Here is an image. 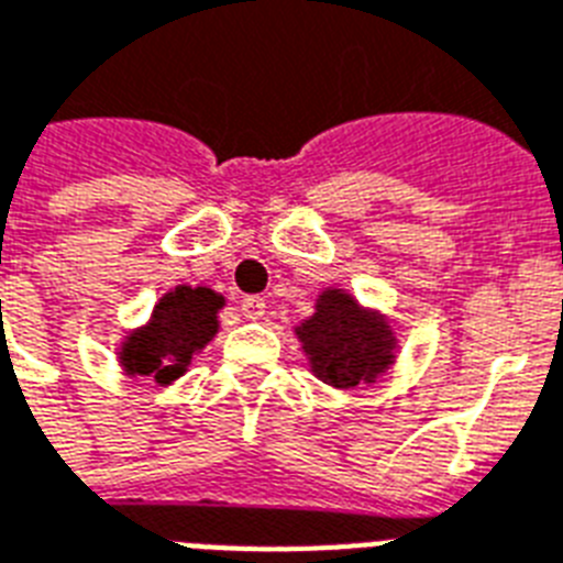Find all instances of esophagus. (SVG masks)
Segmentation results:
<instances>
[{
	"label": "esophagus",
	"mask_w": 563,
	"mask_h": 563,
	"mask_svg": "<svg viewBox=\"0 0 563 563\" xmlns=\"http://www.w3.org/2000/svg\"><path fill=\"white\" fill-rule=\"evenodd\" d=\"M264 308H267V299L264 296H246L244 302H241V313L246 319H261L264 317Z\"/></svg>",
	"instance_id": "esophagus-1"
}]
</instances>
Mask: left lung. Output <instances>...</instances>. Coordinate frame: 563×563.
<instances>
[{"mask_svg":"<svg viewBox=\"0 0 563 563\" xmlns=\"http://www.w3.org/2000/svg\"><path fill=\"white\" fill-rule=\"evenodd\" d=\"M319 380L336 389L375 384L395 360L393 328L384 317L363 310L343 290H325L317 313L296 328Z\"/></svg>","mask_w":563,"mask_h":563,"instance_id":"8db88e82","label":"left lung"}]
</instances>
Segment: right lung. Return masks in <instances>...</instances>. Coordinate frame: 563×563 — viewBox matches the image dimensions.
<instances>
[{
  "label": "right lung",
  "mask_w": 563,
  "mask_h": 563,
  "mask_svg": "<svg viewBox=\"0 0 563 563\" xmlns=\"http://www.w3.org/2000/svg\"><path fill=\"white\" fill-rule=\"evenodd\" d=\"M223 296L209 287L179 285L156 302L154 317L121 345V366L133 377H154L159 386L186 375L191 360L218 334Z\"/></svg>",
  "instance_id": "right-lung-1"
}]
</instances>
